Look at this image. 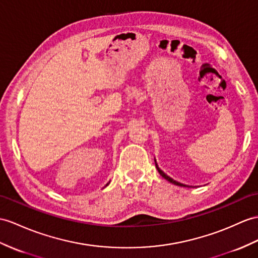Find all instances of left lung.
Masks as SVG:
<instances>
[{
	"instance_id": "left-lung-1",
	"label": "left lung",
	"mask_w": 258,
	"mask_h": 258,
	"mask_svg": "<svg viewBox=\"0 0 258 258\" xmlns=\"http://www.w3.org/2000/svg\"><path fill=\"white\" fill-rule=\"evenodd\" d=\"M155 166H156V169H158V171H159V173L161 174V176H162V177H164L166 180H168L169 183H172V184H174V185H177V186H181V187H188V186H186V185H184V184H180V183H178V181H176V180H174L173 178H171L169 176H167V175H166L164 172L161 171L160 167L158 166V164H156V162H155Z\"/></svg>"
}]
</instances>
